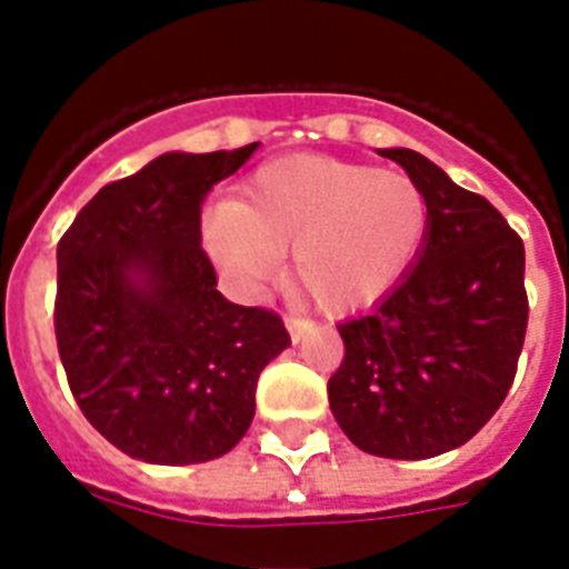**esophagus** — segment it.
<instances>
[{
    "mask_svg": "<svg viewBox=\"0 0 569 569\" xmlns=\"http://www.w3.org/2000/svg\"><path fill=\"white\" fill-rule=\"evenodd\" d=\"M283 321H286V330H289V337H292V342H301L310 325H307L303 319H298V316H286Z\"/></svg>",
    "mask_w": 569,
    "mask_h": 569,
    "instance_id": "1",
    "label": "esophagus"
}]
</instances>
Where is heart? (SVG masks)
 <instances>
[{
  "mask_svg": "<svg viewBox=\"0 0 569 569\" xmlns=\"http://www.w3.org/2000/svg\"><path fill=\"white\" fill-rule=\"evenodd\" d=\"M428 232L431 200L410 173L330 156L262 164L200 221L206 253L232 286L259 292L292 253L295 289L330 316L392 292Z\"/></svg>",
  "mask_w": 569,
  "mask_h": 569,
  "instance_id": "heart-1",
  "label": "heart"
}]
</instances>
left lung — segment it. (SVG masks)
I'll return each instance as SVG.
<instances>
[{
  "mask_svg": "<svg viewBox=\"0 0 569 569\" xmlns=\"http://www.w3.org/2000/svg\"><path fill=\"white\" fill-rule=\"evenodd\" d=\"M431 200V232L407 277L339 328L346 360L330 410L357 449L437 458L472 440L517 375L529 298L526 248L487 197L455 186L416 150H380Z\"/></svg>",
  "mask_w": 569,
  "mask_h": 569,
  "instance_id": "1",
  "label": "left lung"
}]
</instances>
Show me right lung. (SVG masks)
<instances>
[{"instance_id":"1","label":"right lung","mask_w":569,"mask_h":569,"mask_svg":"<svg viewBox=\"0 0 569 569\" xmlns=\"http://www.w3.org/2000/svg\"><path fill=\"white\" fill-rule=\"evenodd\" d=\"M259 144L164 153L109 182L58 241L56 339L84 419L144 463L186 467L248 433L280 316L218 292L200 206Z\"/></svg>"}]
</instances>
